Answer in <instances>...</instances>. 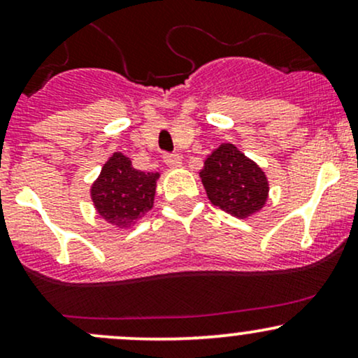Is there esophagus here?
Masks as SVG:
<instances>
[{
  "mask_svg": "<svg viewBox=\"0 0 358 358\" xmlns=\"http://www.w3.org/2000/svg\"><path fill=\"white\" fill-rule=\"evenodd\" d=\"M163 158H165V163L170 168H180V166H182V156H180V155H165Z\"/></svg>",
  "mask_w": 358,
  "mask_h": 358,
  "instance_id": "esophagus-1",
  "label": "esophagus"
}]
</instances>
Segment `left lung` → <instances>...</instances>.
Segmentation results:
<instances>
[{"label": "left lung", "mask_w": 358, "mask_h": 358, "mask_svg": "<svg viewBox=\"0 0 358 358\" xmlns=\"http://www.w3.org/2000/svg\"><path fill=\"white\" fill-rule=\"evenodd\" d=\"M199 175L208 200L237 219H249L268 202V176L231 143H222L213 150Z\"/></svg>", "instance_id": "obj_1"}]
</instances>
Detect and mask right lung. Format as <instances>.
<instances>
[{
  "label": "right lung",
  "instance_id": "right-lung-1",
  "mask_svg": "<svg viewBox=\"0 0 358 358\" xmlns=\"http://www.w3.org/2000/svg\"><path fill=\"white\" fill-rule=\"evenodd\" d=\"M159 173H145L133 168L122 153H113L90 185V199L101 219L119 229L134 225L153 208Z\"/></svg>",
  "mask_w": 358,
  "mask_h": 358
}]
</instances>
